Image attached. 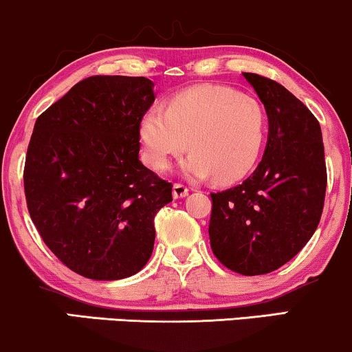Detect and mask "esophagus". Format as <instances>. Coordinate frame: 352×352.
Wrapping results in <instances>:
<instances>
[{"label": "esophagus", "instance_id": "obj_1", "mask_svg": "<svg viewBox=\"0 0 352 352\" xmlns=\"http://www.w3.org/2000/svg\"><path fill=\"white\" fill-rule=\"evenodd\" d=\"M188 192H189V189L186 188L184 184L176 183L175 186H173V197H175V199H183V197L188 196Z\"/></svg>", "mask_w": 352, "mask_h": 352}]
</instances>
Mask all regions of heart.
<instances>
[{
	"mask_svg": "<svg viewBox=\"0 0 352 352\" xmlns=\"http://www.w3.org/2000/svg\"><path fill=\"white\" fill-rule=\"evenodd\" d=\"M262 103L229 87L206 85L169 100L168 110L151 107L140 120L143 160L164 171L188 150L183 175L202 181L216 176L221 184L242 179L255 166L265 140Z\"/></svg>",
	"mask_w": 352,
	"mask_h": 352,
	"instance_id": "heart-1",
	"label": "heart"
}]
</instances>
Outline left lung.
<instances>
[{
	"label": "left lung",
	"mask_w": 352,
	"mask_h": 352,
	"mask_svg": "<svg viewBox=\"0 0 352 352\" xmlns=\"http://www.w3.org/2000/svg\"><path fill=\"white\" fill-rule=\"evenodd\" d=\"M243 77L265 107V151L242 184L210 194L209 239L222 265L252 276L290 262L315 234L326 164L315 115L275 80L249 72Z\"/></svg>",
	"instance_id": "8db88e82"
}]
</instances>
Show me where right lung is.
<instances>
[{
  "label": "right lung",
  "instance_id": "1",
  "mask_svg": "<svg viewBox=\"0 0 352 352\" xmlns=\"http://www.w3.org/2000/svg\"><path fill=\"white\" fill-rule=\"evenodd\" d=\"M153 87L146 77H89L36 120L24 166L29 214L54 255L85 278L142 270L156 212L173 201V184L138 156Z\"/></svg>",
  "mask_w": 352,
  "mask_h": 352
}]
</instances>
